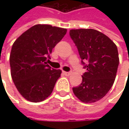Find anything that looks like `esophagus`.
I'll list each match as a JSON object with an SVG mask.
<instances>
[{
    "label": "esophagus",
    "instance_id": "34e87169",
    "mask_svg": "<svg viewBox=\"0 0 129 129\" xmlns=\"http://www.w3.org/2000/svg\"><path fill=\"white\" fill-rule=\"evenodd\" d=\"M63 74L66 76H70L71 75V72H63Z\"/></svg>",
    "mask_w": 129,
    "mask_h": 129
}]
</instances>
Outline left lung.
<instances>
[{"mask_svg":"<svg viewBox=\"0 0 129 129\" xmlns=\"http://www.w3.org/2000/svg\"><path fill=\"white\" fill-rule=\"evenodd\" d=\"M70 36L87 70L82 75V83L72 87L73 92L83 103L98 101L115 81L119 64L116 45L103 33L91 28L72 29Z\"/></svg>","mask_w":129,"mask_h":129,"instance_id":"left-lung-1","label":"left lung"}]
</instances>
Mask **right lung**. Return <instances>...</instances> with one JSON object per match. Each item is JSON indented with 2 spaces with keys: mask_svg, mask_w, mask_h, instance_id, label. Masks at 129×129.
Instances as JSON below:
<instances>
[{
  "mask_svg": "<svg viewBox=\"0 0 129 129\" xmlns=\"http://www.w3.org/2000/svg\"><path fill=\"white\" fill-rule=\"evenodd\" d=\"M67 33L66 28L37 24L13 43L10 54L13 81L24 98L37 103L52 92L62 71L47 64L53 48Z\"/></svg>",
  "mask_w": 129,
  "mask_h": 129,
  "instance_id": "obj_1",
  "label": "right lung"
}]
</instances>
